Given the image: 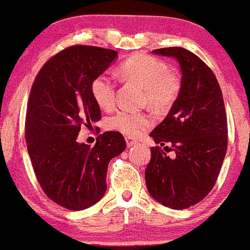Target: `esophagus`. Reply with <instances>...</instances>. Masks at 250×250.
<instances>
[{
    "label": "esophagus",
    "instance_id": "34e87169",
    "mask_svg": "<svg viewBox=\"0 0 250 250\" xmlns=\"http://www.w3.org/2000/svg\"><path fill=\"white\" fill-rule=\"evenodd\" d=\"M125 142H127V147L128 148L133 147V146H135L137 143V141H135V140L130 139V137H125Z\"/></svg>",
    "mask_w": 250,
    "mask_h": 250
}]
</instances>
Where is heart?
<instances>
[{
  "instance_id": "heart-1",
  "label": "heart",
  "mask_w": 250,
  "mask_h": 250,
  "mask_svg": "<svg viewBox=\"0 0 250 250\" xmlns=\"http://www.w3.org/2000/svg\"><path fill=\"white\" fill-rule=\"evenodd\" d=\"M119 73L125 81L133 82L145 89V103L149 107L163 110L176 101L181 90V80L168 71L161 60L147 55H136L120 65ZM91 95L103 109H111L116 103V85L105 74L96 76L90 84ZM154 123L153 117L146 113L119 110L107 120V127L127 136L137 137Z\"/></svg>"
}]
</instances>
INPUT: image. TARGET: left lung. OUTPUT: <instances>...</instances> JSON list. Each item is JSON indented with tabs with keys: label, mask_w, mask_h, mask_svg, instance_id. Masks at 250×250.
Wrapping results in <instances>:
<instances>
[{
	"label": "left lung",
	"mask_w": 250,
	"mask_h": 250,
	"mask_svg": "<svg viewBox=\"0 0 250 250\" xmlns=\"http://www.w3.org/2000/svg\"><path fill=\"white\" fill-rule=\"evenodd\" d=\"M180 63L181 90L166 119L150 133L156 145L172 146L169 158L151 147L146 183L151 197L171 209H186L213 189L228 146L222 91L214 73L199 56L185 48L153 50Z\"/></svg>",
	"instance_id": "left-lung-1"
}]
</instances>
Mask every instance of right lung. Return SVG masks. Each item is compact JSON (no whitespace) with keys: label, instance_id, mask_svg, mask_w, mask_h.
Listing matches in <instances>:
<instances>
[{"label":"right lung","instance_id":"add662e5","mask_svg":"<svg viewBox=\"0 0 250 250\" xmlns=\"http://www.w3.org/2000/svg\"><path fill=\"white\" fill-rule=\"evenodd\" d=\"M117 51L73 45L44 63L31 87L25 142L34 173L45 195L69 210L95 205L107 190L108 165L125 149L122 134L105 131L94 147L77 142L82 125L101 119L90 84Z\"/></svg>","mask_w":250,"mask_h":250}]
</instances>
